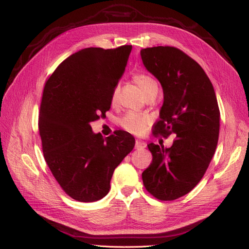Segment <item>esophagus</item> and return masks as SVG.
<instances>
[{
    "label": "esophagus",
    "mask_w": 249,
    "mask_h": 249,
    "mask_svg": "<svg viewBox=\"0 0 249 249\" xmlns=\"http://www.w3.org/2000/svg\"><path fill=\"white\" fill-rule=\"evenodd\" d=\"M135 147L137 150H142V149H145L146 147V143L143 141H140V140H137L136 141V144H135Z\"/></svg>",
    "instance_id": "esophagus-1"
}]
</instances>
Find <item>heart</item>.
Here are the masks:
<instances>
[{
  "label": "heart",
  "mask_w": 249,
  "mask_h": 249,
  "mask_svg": "<svg viewBox=\"0 0 249 249\" xmlns=\"http://www.w3.org/2000/svg\"><path fill=\"white\" fill-rule=\"evenodd\" d=\"M134 81L137 86L141 89V91L144 93L145 96L150 92H152L153 89H157V84L154 79L147 75H143V73L135 75ZM116 95H118V89H115L112 92V95H111V102L112 103H115ZM120 123L122 127L125 130H127L128 133L136 136H140L142 134H144L146 126L150 123V119L149 116L130 111V112L126 113L123 118L121 119Z\"/></svg>",
  "instance_id": "b5f03b06"
}]
</instances>
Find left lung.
Wrapping results in <instances>:
<instances>
[{"label": "left lung", "instance_id": "left-lung-1", "mask_svg": "<svg viewBox=\"0 0 249 249\" xmlns=\"http://www.w3.org/2000/svg\"><path fill=\"white\" fill-rule=\"evenodd\" d=\"M140 54L163 91L154 136H177L171 147L147 144L153 160L142 181L155 198L176 200L200 182L214 155L219 136L217 99L202 67L183 51L158 46Z\"/></svg>", "mask_w": 249, "mask_h": 249}]
</instances>
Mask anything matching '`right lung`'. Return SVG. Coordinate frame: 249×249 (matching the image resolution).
<instances>
[{
  "label": "right lung",
  "mask_w": 249,
  "mask_h": 249,
  "mask_svg": "<svg viewBox=\"0 0 249 249\" xmlns=\"http://www.w3.org/2000/svg\"><path fill=\"white\" fill-rule=\"evenodd\" d=\"M131 48L82 49L63 61L45 84L38 116L45 160L62 189L80 202L109 193L114 169L135 146L127 131L104 138L89 125L110 109Z\"/></svg>",
  "instance_id": "1"
}]
</instances>
